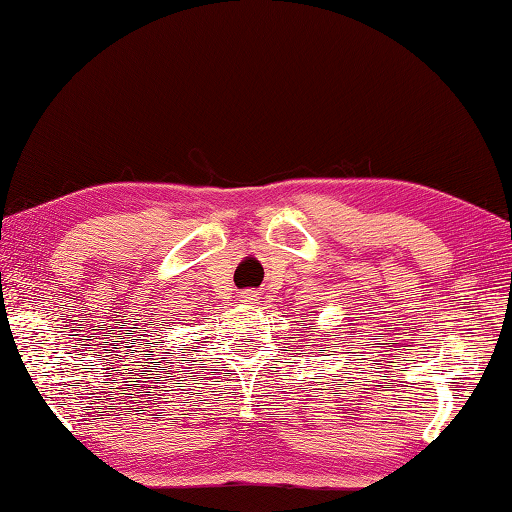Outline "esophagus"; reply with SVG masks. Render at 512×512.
Wrapping results in <instances>:
<instances>
[{"label": "esophagus", "instance_id": "1", "mask_svg": "<svg viewBox=\"0 0 512 512\" xmlns=\"http://www.w3.org/2000/svg\"><path fill=\"white\" fill-rule=\"evenodd\" d=\"M258 292H256V289H245V292H243V298H245V301L247 303H252V301H258Z\"/></svg>", "mask_w": 512, "mask_h": 512}]
</instances>
